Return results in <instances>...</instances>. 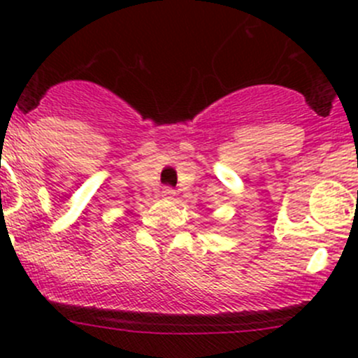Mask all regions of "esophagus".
I'll list each match as a JSON object with an SVG mask.
<instances>
[{
  "label": "esophagus",
  "mask_w": 358,
  "mask_h": 358,
  "mask_svg": "<svg viewBox=\"0 0 358 358\" xmlns=\"http://www.w3.org/2000/svg\"><path fill=\"white\" fill-rule=\"evenodd\" d=\"M162 196H164L165 200H174L176 191L172 189V187H164V189H162Z\"/></svg>",
  "instance_id": "1"
}]
</instances>
